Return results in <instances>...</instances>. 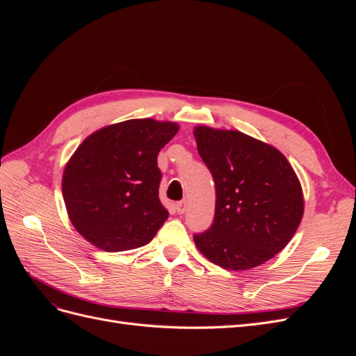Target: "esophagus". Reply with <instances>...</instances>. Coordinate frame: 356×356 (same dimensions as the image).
<instances>
[{"label":"esophagus","instance_id":"1","mask_svg":"<svg viewBox=\"0 0 356 356\" xmlns=\"http://www.w3.org/2000/svg\"><path fill=\"white\" fill-rule=\"evenodd\" d=\"M175 209L178 213H184L186 209H187V200H179L177 204H175Z\"/></svg>","mask_w":356,"mask_h":356}]
</instances>
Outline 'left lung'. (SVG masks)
I'll return each instance as SVG.
<instances>
[{"mask_svg": "<svg viewBox=\"0 0 356 356\" xmlns=\"http://www.w3.org/2000/svg\"><path fill=\"white\" fill-rule=\"evenodd\" d=\"M195 138L217 193L211 227L193 236L199 251L230 270L270 260L303 217V191L294 169L279 149L238 131L199 126Z\"/></svg>", "mask_w": 356, "mask_h": 356, "instance_id": "8db88e82", "label": "left lung"}]
</instances>
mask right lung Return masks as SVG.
Listing matches in <instances>:
<instances>
[{
	"mask_svg": "<svg viewBox=\"0 0 356 356\" xmlns=\"http://www.w3.org/2000/svg\"><path fill=\"white\" fill-rule=\"evenodd\" d=\"M178 124L135 118L86 138L63 170L70 220L102 251L135 250L152 241L169 212L159 199L157 156Z\"/></svg>",
	"mask_w": 356,
	"mask_h": 356,
	"instance_id": "1",
	"label": "right lung"
}]
</instances>
